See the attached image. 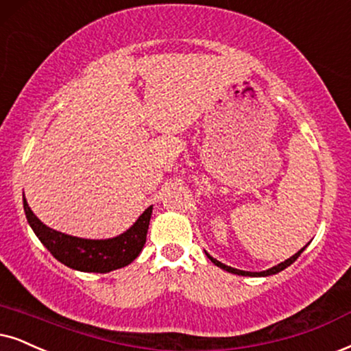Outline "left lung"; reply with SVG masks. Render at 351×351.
<instances>
[{
  "mask_svg": "<svg viewBox=\"0 0 351 351\" xmlns=\"http://www.w3.org/2000/svg\"><path fill=\"white\" fill-rule=\"evenodd\" d=\"M304 251V247L303 250H300L298 252H296V254H293L290 257V259H287V261H283V263H280L278 265H275V267H272V269H269V270H264V272H245V270H238V269H233V267H228V265H225V264H221V263H219V261L217 259H214V257L212 256H208L207 252V257L208 259L212 261V263H214L217 267H220V269H223V270H227V272H232V274H237V275H250V277H267V275H274V274H277V272H280V270H283V269H287L288 265L290 264H293L296 259H298V256L301 254V252Z\"/></svg>",
  "mask_w": 351,
  "mask_h": 351,
  "instance_id": "left-lung-1",
  "label": "left lung"
}]
</instances>
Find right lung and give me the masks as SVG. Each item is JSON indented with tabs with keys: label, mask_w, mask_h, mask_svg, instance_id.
<instances>
[{
	"label": "right lung",
	"mask_w": 351,
	"mask_h": 351,
	"mask_svg": "<svg viewBox=\"0 0 351 351\" xmlns=\"http://www.w3.org/2000/svg\"><path fill=\"white\" fill-rule=\"evenodd\" d=\"M24 210L34 233L43 243V246L51 252L53 257H56L60 263L71 269L97 274L121 269L139 256L145 245L150 215H152V206H150L145 208L136 223L119 237L112 239H84L47 227L30 210L25 197Z\"/></svg>",
	"instance_id": "add662e5"
}]
</instances>
